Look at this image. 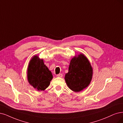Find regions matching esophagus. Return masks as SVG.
<instances>
[{"instance_id": "obj_1", "label": "esophagus", "mask_w": 123, "mask_h": 123, "mask_svg": "<svg viewBox=\"0 0 123 123\" xmlns=\"http://www.w3.org/2000/svg\"><path fill=\"white\" fill-rule=\"evenodd\" d=\"M57 77H59V78H62L63 76V74H58L57 75Z\"/></svg>"}]
</instances>
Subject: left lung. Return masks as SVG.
<instances>
[{
  "instance_id": "8db88e82",
  "label": "left lung",
  "mask_w": 123,
  "mask_h": 123,
  "mask_svg": "<svg viewBox=\"0 0 123 123\" xmlns=\"http://www.w3.org/2000/svg\"><path fill=\"white\" fill-rule=\"evenodd\" d=\"M92 74V68L88 59L83 54H80L78 57L71 59L65 80L69 88L78 92L88 87Z\"/></svg>"
}]
</instances>
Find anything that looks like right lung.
Returning <instances> with one entry per match:
<instances>
[{
	"mask_svg": "<svg viewBox=\"0 0 123 123\" xmlns=\"http://www.w3.org/2000/svg\"><path fill=\"white\" fill-rule=\"evenodd\" d=\"M27 76L29 84L38 91L48 88L53 79L51 71L44 64L43 60L37 56H34L29 62Z\"/></svg>",
	"mask_w": 123,
	"mask_h": 123,
	"instance_id": "add662e5",
	"label": "right lung"
}]
</instances>
